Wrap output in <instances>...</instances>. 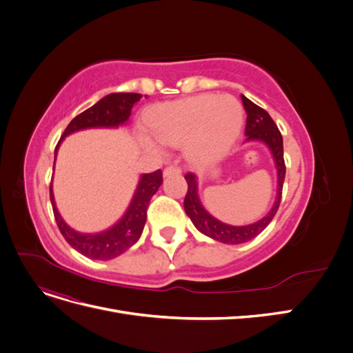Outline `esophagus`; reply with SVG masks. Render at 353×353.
<instances>
[{
    "instance_id": "1",
    "label": "esophagus",
    "mask_w": 353,
    "mask_h": 353,
    "mask_svg": "<svg viewBox=\"0 0 353 353\" xmlns=\"http://www.w3.org/2000/svg\"><path fill=\"white\" fill-rule=\"evenodd\" d=\"M181 174V168L178 165H169L168 168H165L163 175L165 176H170V175H179Z\"/></svg>"
}]
</instances>
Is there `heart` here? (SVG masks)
Returning <instances> with one entry per match:
<instances>
[{
  "instance_id": "obj_1",
  "label": "heart",
  "mask_w": 353,
  "mask_h": 353,
  "mask_svg": "<svg viewBox=\"0 0 353 353\" xmlns=\"http://www.w3.org/2000/svg\"><path fill=\"white\" fill-rule=\"evenodd\" d=\"M154 134L165 143L187 140V152L199 162L225 154L243 126V105L232 95L201 94L159 104L148 116Z\"/></svg>"
}]
</instances>
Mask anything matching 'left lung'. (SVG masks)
Listing matches in <instances>:
<instances>
[{"label": "left lung", "mask_w": 353, "mask_h": 353, "mask_svg": "<svg viewBox=\"0 0 353 353\" xmlns=\"http://www.w3.org/2000/svg\"><path fill=\"white\" fill-rule=\"evenodd\" d=\"M241 101L248 113V122H245V141H262L272 153L275 160L276 174H279V185H276V197L272 205V209L268 212V215L263 216L261 221L250 223V225L243 227H234L223 223L213 218L210 213L203 208L201 201L199 199V190H197V178L194 174H187L185 181L188 184L187 194L184 199V209L194 227L205 234V236L227 244H240L254 239L258 234H261L268 223L275 216L276 210L280 208L281 194H283V184L285 176V163H284V152H283V137L279 128H276L272 117L268 112L263 110L259 105H256L249 99L241 95Z\"/></svg>", "instance_id": "8db88e82"}]
</instances>
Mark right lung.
Returning a JSON list of instances; mask_svg holds the SVG:
<instances>
[{"instance_id": "1", "label": "right lung", "mask_w": 353, "mask_h": 353, "mask_svg": "<svg viewBox=\"0 0 353 353\" xmlns=\"http://www.w3.org/2000/svg\"><path fill=\"white\" fill-rule=\"evenodd\" d=\"M141 97L143 95L137 92H113L105 95L99 103H95L92 108L87 109L74 117V119H72L56 147V154L61 140L69 134L87 130V128H116L123 125L130 119L134 104L140 101ZM162 181L163 176L160 169L154 170L152 174L141 175L140 183H138L134 197L130 206H128L125 215L112 228L97 234L78 232L72 230L63 221L56 208L52 185H50V200L57 227L65 240L81 254L87 256L90 259L99 261L113 259L116 256L126 252L141 237L147 219L148 203H150V199L156 194L159 187L162 185Z\"/></svg>"}]
</instances>
